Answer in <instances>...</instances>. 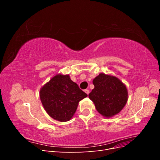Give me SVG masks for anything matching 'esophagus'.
<instances>
[{
  "label": "esophagus",
  "mask_w": 160,
  "mask_h": 160,
  "mask_svg": "<svg viewBox=\"0 0 160 160\" xmlns=\"http://www.w3.org/2000/svg\"><path fill=\"white\" fill-rule=\"evenodd\" d=\"M85 93L88 94V95H89V89H85V91H84Z\"/></svg>",
  "instance_id": "esophagus-1"
}]
</instances>
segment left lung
Segmentation results:
<instances>
[{
	"mask_svg": "<svg viewBox=\"0 0 160 160\" xmlns=\"http://www.w3.org/2000/svg\"><path fill=\"white\" fill-rule=\"evenodd\" d=\"M93 83L95 88L89 98L97 111L107 118L119 113L128 101L126 86L117 77L104 73L97 76Z\"/></svg>",
	"mask_w": 160,
	"mask_h": 160,
	"instance_id": "obj_1",
	"label": "left lung"
}]
</instances>
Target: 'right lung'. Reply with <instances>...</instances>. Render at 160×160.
<instances>
[{
	"label": "right lung",
	"instance_id": "1",
	"mask_svg": "<svg viewBox=\"0 0 160 160\" xmlns=\"http://www.w3.org/2000/svg\"><path fill=\"white\" fill-rule=\"evenodd\" d=\"M86 97L88 95L69 75H56L40 90V99L47 113L62 122L72 118L79 102Z\"/></svg>",
	"mask_w": 160,
	"mask_h": 160
}]
</instances>
